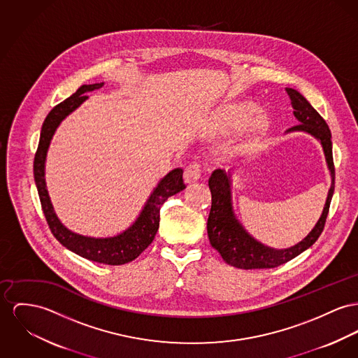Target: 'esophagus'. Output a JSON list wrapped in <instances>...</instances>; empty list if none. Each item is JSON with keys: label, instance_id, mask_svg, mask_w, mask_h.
<instances>
[{"label": "esophagus", "instance_id": "34e87169", "mask_svg": "<svg viewBox=\"0 0 358 358\" xmlns=\"http://www.w3.org/2000/svg\"><path fill=\"white\" fill-rule=\"evenodd\" d=\"M202 176V166L198 162H192L185 169V179L187 183H194Z\"/></svg>", "mask_w": 358, "mask_h": 358}]
</instances>
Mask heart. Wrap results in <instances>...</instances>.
I'll use <instances>...</instances> for the list:
<instances>
[{
	"label": "heart",
	"instance_id": "heart-1",
	"mask_svg": "<svg viewBox=\"0 0 358 358\" xmlns=\"http://www.w3.org/2000/svg\"><path fill=\"white\" fill-rule=\"evenodd\" d=\"M252 113V108L250 106H240V107H234L229 108L227 115H225V126L228 129H238L243 126ZM266 124V120L263 117H258L257 120L252 122V130L254 131H261Z\"/></svg>",
	"mask_w": 358,
	"mask_h": 358
}]
</instances>
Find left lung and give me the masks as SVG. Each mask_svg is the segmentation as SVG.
Here are the masks:
<instances>
[{"instance_id": "1", "label": "left lung", "mask_w": 358, "mask_h": 358, "mask_svg": "<svg viewBox=\"0 0 358 358\" xmlns=\"http://www.w3.org/2000/svg\"><path fill=\"white\" fill-rule=\"evenodd\" d=\"M290 99L293 114L299 120V124L290 130H303L316 137L323 146L329 169L331 172V187L327 195V201L310 235L301 240L294 247L286 250H274L263 245L262 243L252 238L238 222L231 199V180L222 169H215L209 178V189L212 191V208L208 217V236L212 247L215 248L222 259L228 264L251 270V268H274L292 261L319 238L322 235L326 220L330 210L335 186V168L333 160V143L331 133L326 120L310 106V101L296 90L285 88Z\"/></svg>"}]
</instances>
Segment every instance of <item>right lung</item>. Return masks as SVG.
<instances>
[{
    "label": "right lung",
    "mask_w": 358,
    "mask_h": 358,
    "mask_svg": "<svg viewBox=\"0 0 358 358\" xmlns=\"http://www.w3.org/2000/svg\"><path fill=\"white\" fill-rule=\"evenodd\" d=\"M101 85L103 83L81 85L72 96L57 104L48 113L42 126L39 145L34 159V178L39 194L42 210L45 213L48 228L54 238L64 247H66L68 250L85 259H90L92 262L118 266L134 261L148 248V245L153 241L159 229L162 205L171 195L186 189V185L183 180V169L176 168L171 171L164 179H162L159 186L155 189L153 194L148 199L138 220L127 231L114 238H94L76 235L59 222V220L52 210L45 182V160L48 145L59 122L66 115H69L73 110H76L88 97L85 92L97 90Z\"/></svg>",
    "instance_id": "obj_1"
}]
</instances>
